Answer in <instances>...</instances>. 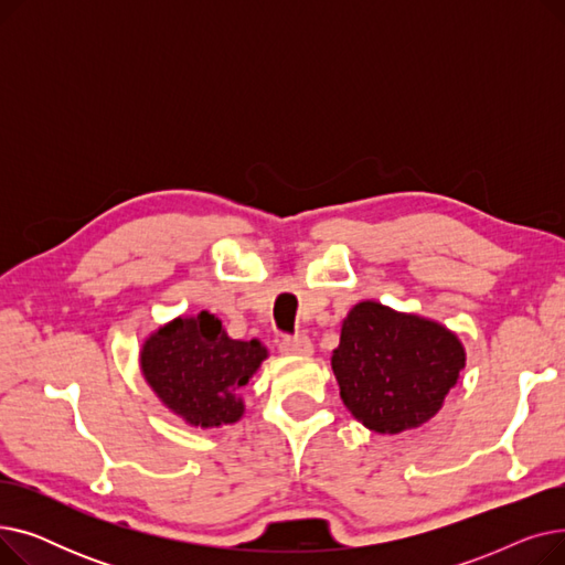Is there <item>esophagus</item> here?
I'll use <instances>...</instances> for the list:
<instances>
[{
    "mask_svg": "<svg viewBox=\"0 0 565 565\" xmlns=\"http://www.w3.org/2000/svg\"><path fill=\"white\" fill-rule=\"evenodd\" d=\"M279 350L284 354H292V358H307V354L313 352V343L309 337L305 334H295V337H286L279 343Z\"/></svg>",
    "mask_w": 565,
    "mask_h": 565,
    "instance_id": "1",
    "label": "esophagus"
}]
</instances>
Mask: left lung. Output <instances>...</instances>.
I'll return each mask as SVG.
<instances>
[{
  "label": "left lung",
  "instance_id": "left-lung-1",
  "mask_svg": "<svg viewBox=\"0 0 565 565\" xmlns=\"http://www.w3.org/2000/svg\"><path fill=\"white\" fill-rule=\"evenodd\" d=\"M465 369V348L444 324L380 302L352 307L332 354L341 401L375 433L433 419Z\"/></svg>",
  "mask_w": 565,
  "mask_h": 565
}]
</instances>
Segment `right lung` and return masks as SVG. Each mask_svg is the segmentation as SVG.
Listing matches in <instances>:
<instances>
[{
    "mask_svg": "<svg viewBox=\"0 0 565 565\" xmlns=\"http://www.w3.org/2000/svg\"><path fill=\"white\" fill-rule=\"evenodd\" d=\"M267 358L260 341L231 339L222 320L201 311L173 318L141 345V373L158 398L190 426L220 428L243 417L237 396Z\"/></svg>",
    "mask_w": 565,
    "mask_h": 565,
    "instance_id": "right-lung-1",
    "label": "right lung"
}]
</instances>
